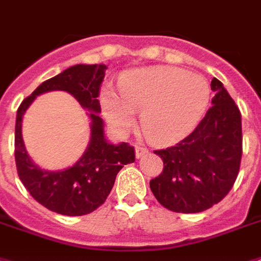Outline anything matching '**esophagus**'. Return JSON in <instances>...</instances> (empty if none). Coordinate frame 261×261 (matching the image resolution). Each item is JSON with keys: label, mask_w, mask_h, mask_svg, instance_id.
Returning <instances> with one entry per match:
<instances>
[{"label": "esophagus", "mask_w": 261, "mask_h": 261, "mask_svg": "<svg viewBox=\"0 0 261 261\" xmlns=\"http://www.w3.org/2000/svg\"><path fill=\"white\" fill-rule=\"evenodd\" d=\"M147 149H146V147H142V146H137V147H135V156H137V158H141V156H143L145 155V154H147Z\"/></svg>", "instance_id": "esophagus-1"}]
</instances>
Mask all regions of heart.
Returning a JSON list of instances; mask_svg holds the SVG:
<instances>
[{
	"mask_svg": "<svg viewBox=\"0 0 261 261\" xmlns=\"http://www.w3.org/2000/svg\"><path fill=\"white\" fill-rule=\"evenodd\" d=\"M211 100L204 76L178 67H150L131 71L120 80V92H101L105 115L118 131L128 130L135 111H142L146 137L156 145H170L192 133Z\"/></svg>",
	"mask_w": 261,
	"mask_h": 261,
	"instance_id": "1",
	"label": "heart"
}]
</instances>
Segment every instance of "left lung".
<instances>
[{"mask_svg":"<svg viewBox=\"0 0 261 261\" xmlns=\"http://www.w3.org/2000/svg\"><path fill=\"white\" fill-rule=\"evenodd\" d=\"M215 96L192 134L175 146L155 150L164 170L150 181L162 206L177 213L206 211L229 193L243 154L241 114L219 79L211 83Z\"/></svg>","mask_w":261,"mask_h":261,"instance_id":"1","label":"left lung"}]
</instances>
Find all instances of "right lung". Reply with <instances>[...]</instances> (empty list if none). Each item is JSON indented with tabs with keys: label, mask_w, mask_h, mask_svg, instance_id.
<instances>
[{
	"label": "right lung",
	"mask_w": 261,
	"mask_h": 261,
	"mask_svg": "<svg viewBox=\"0 0 261 261\" xmlns=\"http://www.w3.org/2000/svg\"><path fill=\"white\" fill-rule=\"evenodd\" d=\"M107 69L105 64H77L41 83L17 110L14 156L17 173L37 202L64 216H84L100 206L115 184L123 165L135 161L134 147L128 143L112 145L106 141L103 119L97 100ZM49 90H67L90 111L91 137L89 147L73 167L59 172L40 169L31 162L22 139V118L36 96Z\"/></svg>",
	"instance_id": "1"
}]
</instances>
